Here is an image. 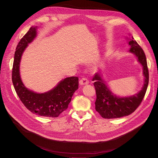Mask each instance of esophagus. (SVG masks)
Segmentation results:
<instances>
[{
  "label": "esophagus",
  "mask_w": 158,
  "mask_h": 158,
  "mask_svg": "<svg viewBox=\"0 0 158 158\" xmlns=\"http://www.w3.org/2000/svg\"><path fill=\"white\" fill-rule=\"evenodd\" d=\"M89 83V82L88 81L87 79L86 78H82L80 81H79V85L81 86H84V85H86Z\"/></svg>",
  "instance_id": "34e87169"
}]
</instances>
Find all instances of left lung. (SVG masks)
Returning a JSON list of instances; mask_svg holds the SVG:
<instances>
[{
  "instance_id": "8db88e82",
  "label": "left lung",
  "mask_w": 158,
  "mask_h": 158,
  "mask_svg": "<svg viewBox=\"0 0 158 158\" xmlns=\"http://www.w3.org/2000/svg\"><path fill=\"white\" fill-rule=\"evenodd\" d=\"M126 38L130 47L128 52L134 55L143 67L144 84L141 90L135 94L125 97L116 95L104 80L102 72L99 71L96 73L92 79L97 95L95 110L102 118L105 119L120 118L131 114L140 105L148 87V70L145 54L132 37Z\"/></svg>"
}]
</instances>
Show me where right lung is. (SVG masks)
I'll use <instances>...</instances> for the list:
<instances>
[{"label":"right lung","mask_w":158,"mask_h":158,"mask_svg":"<svg viewBox=\"0 0 158 158\" xmlns=\"http://www.w3.org/2000/svg\"><path fill=\"white\" fill-rule=\"evenodd\" d=\"M37 26H32L20 39L16 48L12 69V82L24 105L33 114L44 117L57 118L67 109L74 92L78 89L79 78L63 79L49 91L37 93L26 88L20 74V63L28 44L37 35Z\"/></svg>","instance_id":"1"}]
</instances>
